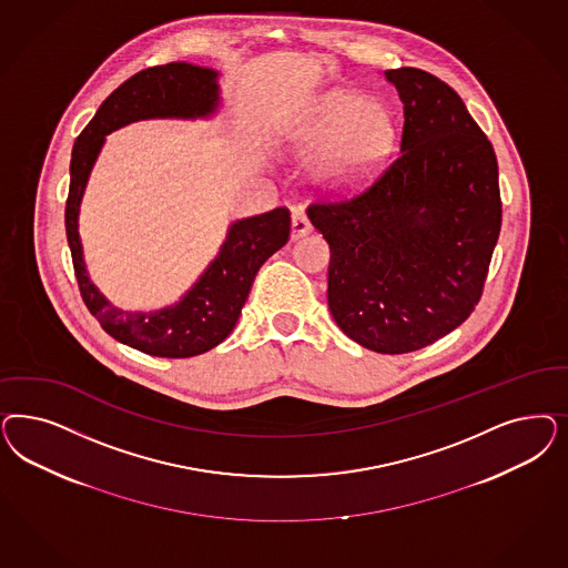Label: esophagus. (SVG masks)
Segmentation results:
<instances>
[{
	"mask_svg": "<svg viewBox=\"0 0 568 568\" xmlns=\"http://www.w3.org/2000/svg\"><path fill=\"white\" fill-rule=\"evenodd\" d=\"M312 221L307 220V215L303 211H294L293 213V239H303L312 232Z\"/></svg>",
	"mask_w": 568,
	"mask_h": 568,
	"instance_id": "obj_1",
	"label": "esophagus"
}]
</instances>
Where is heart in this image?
I'll return each instance as SVG.
<instances>
[{
	"instance_id": "heart-1",
	"label": "heart",
	"mask_w": 568,
	"mask_h": 568,
	"mask_svg": "<svg viewBox=\"0 0 568 568\" xmlns=\"http://www.w3.org/2000/svg\"><path fill=\"white\" fill-rule=\"evenodd\" d=\"M395 133V114L383 100L332 90L294 129V144L303 152L326 148L315 163L317 178L334 187H353L385 161Z\"/></svg>"
}]
</instances>
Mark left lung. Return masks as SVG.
I'll use <instances>...</instances> for the list:
<instances>
[{
    "label": "left lung",
    "mask_w": 568,
    "mask_h": 568,
    "mask_svg": "<svg viewBox=\"0 0 568 568\" xmlns=\"http://www.w3.org/2000/svg\"><path fill=\"white\" fill-rule=\"evenodd\" d=\"M402 152L362 192L310 202L329 244L328 307L362 347L402 355L475 312L501 230L494 146L456 90L403 67Z\"/></svg>",
    "instance_id": "obj_1"
}]
</instances>
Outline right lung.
Returning <instances> with one entry per match:
<instances>
[{
  "label": "right lung",
  "instance_id": "right-lung-1",
  "mask_svg": "<svg viewBox=\"0 0 568 568\" xmlns=\"http://www.w3.org/2000/svg\"><path fill=\"white\" fill-rule=\"evenodd\" d=\"M217 92V73L211 69L185 62L152 67L133 74L110 93L74 140L64 223L79 293L112 338L154 357H194L227 338L239 322L256 272L288 242L291 211L277 206L270 213L236 221L217 258L178 305L154 313H129L112 307L88 277L77 232L79 204L106 133L138 119L206 116L220 104Z\"/></svg>",
  "mask_w": 568,
  "mask_h": 568
}]
</instances>
